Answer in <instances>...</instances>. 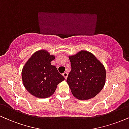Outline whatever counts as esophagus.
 <instances>
[{
	"label": "esophagus",
	"instance_id": "obj_1",
	"mask_svg": "<svg viewBox=\"0 0 129 129\" xmlns=\"http://www.w3.org/2000/svg\"><path fill=\"white\" fill-rule=\"evenodd\" d=\"M62 75H63V76L65 77V79H66L67 78L68 73H67V72H64V73H63L62 74Z\"/></svg>",
	"mask_w": 129,
	"mask_h": 129
}]
</instances>
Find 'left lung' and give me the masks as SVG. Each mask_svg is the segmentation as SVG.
Listing matches in <instances>:
<instances>
[{"mask_svg":"<svg viewBox=\"0 0 129 129\" xmlns=\"http://www.w3.org/2000/svg\"><path fill=\"white\" fill-rule=\"evenodd\" d=\"M69 58L71 70L67 83L73 95L81 100L94 97L105 86V67L92 53L86 50H80Z\"/></svg>","mask_w":129,"mask_h":129,"instance_id":"obj_1","label":"left lung"}]
</instances>
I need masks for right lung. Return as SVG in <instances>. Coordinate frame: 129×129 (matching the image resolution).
I'll list each match as a JSON object with an SVG mask.
<instances>
[{"label": "right lung", "mask_w": 129, "mask_h": 129, "mask_svg": "<svg viewBox=\"0 0 129 129\" xmlns=\"http://www.w3.org/2000/svg\"><path fill=\"white\" fill-rule=\"evenodd\" d=\"M55 57L45 50L31 56L23 67L21 77L27 91L38 98L45 99L53 94L60 82L65 79L55 66L51 65Z\"/></svg>", "instance_id": "obj_1"}]
</instances>
